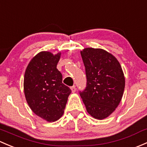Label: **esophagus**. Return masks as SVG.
<instances>
[{
  "label": "esophagus",
  "instance_id": "esophagus-1",
  "mask_svg": "<svg viewBox=\"0 0 147 147\" xmlns=\"http://www.w3.org/2000/svg\"><path fill=\"white\" fill-rule=\"evenodd\" d=\"M70 89H71V90H72V93H75V92H76V87H75V86H71Z\"/></svg>",
  "mask_w": 147,
  "mask_h": 147
}]
</instances>
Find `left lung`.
Instances as JSON below:
<instances>
[{"instance_id": "obj_1", "label": "left lung", "mask_w": 147, "mask_h": 147, "mask_svg": "<svg viewBox=\"0 0 147 147\" xmlns=\"http://www.w3.org/2000/svg\"><path fill=\"white\" fill-rule=\"evenodd\" d=\"M85 67L86 85L80 91L87 112L94 118H107L120 103L125 89V77L118 60L100 49L81 51Z\"/></svg>"}]
</instances>
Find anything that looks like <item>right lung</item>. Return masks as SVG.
<instances>
[{"mask_svg":"<svg viewBox=\"0 0 147 147\" xmlns=\"http://www.w3.org/2000/svg\"><path fill=\"white\" fill-rule=\"evenodd\" d=\"M61 53L42 51L29 62L24 78L26 100L32 111L48 122L63 115L71 89L65 85L57 69Z\"/></svg>","mask_w":147,"mask_h":147,"instance_id":"1","label":"right lung"}]
</instances>
